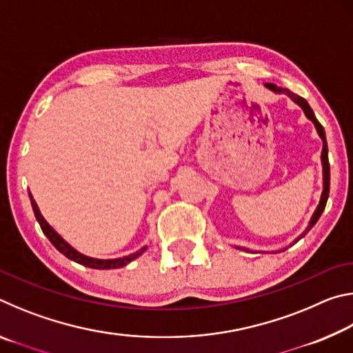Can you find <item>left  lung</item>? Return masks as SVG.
<instances>
[{"label": "left lung", "mask_w": 353, "mask_h": 353, "mask_svg": "<svg viewBox=\"0 0 353 353\" xmlns=\"http://www.w3.org/2000/svg\"><path fill=\"white\" fill-rule=\"evenodd\" d=\"M266 87L270 88V90H272V92H276V93H285V94H288V97L294 101V103L297 104V105H301L302 107V110H303V113H305L307 115V118L308 119H312L313 121V124H314V128H316V130H318V134H319V137L322 139V154H321V160H322V171H324V190H322V194H321V201H319V205L316 207V210H314V213H313V216H312V219H310V224H308V227L305 229V232H303V234L301 235V236H297V240H294V243L296 241H299L301 240L302 236H305L310 230H312V227L318 223V219H319V216L322 214V212H324V208H325V204H327V199H328V191H330V163H328V148H327V140H325V132H324V128L321 126V123L318 121V119H316V117H314V113H313V110H312V107L308 105V103L303 98H301V97H297V94H294L292 92H290L288 88H282V87H277L276 83H266ZM292 243V244H294ZM244 250H248V249H244Z\"/></svg>", "instance_id": "left-lung-1"}]
</instances>
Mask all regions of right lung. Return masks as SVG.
<instances>
[{
	"mask_svg": "<svg viewBox=\"0 0 353 353\" xmlns=\"http://www.w3.org/2000/svg\"><path fill=\"white\" fill-rule=\"evenodd\" d=\"M29 198H31V205H32V210H34V214L35 218H37L39 224L41 227V230H43V234L46 235L48 240H50L52 243V246H54L59 252L63 254L67 259L73 260L76 263H79V265H83L87 268H93V270H117V268H123L126 266L128 263H130L135 259H139V256L145 252V250L148 249L146 246L141 248L140 250H137V252L130 254L128 256H121V259H112V260H101V259H92V256H87L83 255L81 252H77V250L70 246V244L63 240V238L57 234V232L52 229V227L46 223V219L41 216V213L39 210L37 204H35V201L32 198V194L29 193Z\"/></svg>",
	"mask_w": 353,
	"mask_h": 353,
	"instance_id": "add662e5",
	"label": "right lung"
}]
</instances>
